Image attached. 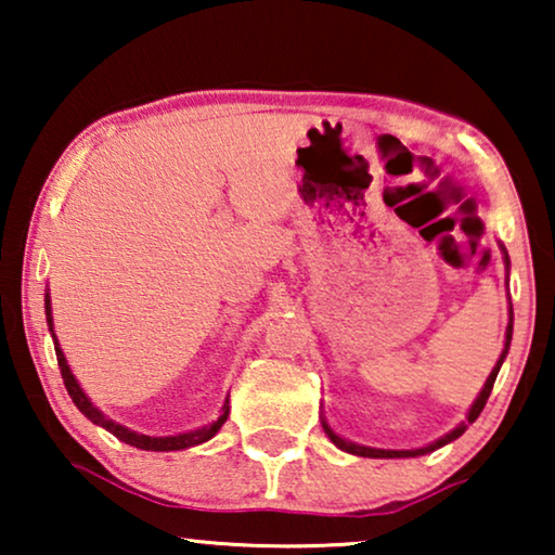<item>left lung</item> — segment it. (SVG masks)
Instances as JSON below:
<instances>
[{
  "label": "left lung",
  "mask_w": 555,
  "mask_h": 555,
  "mask_svg": "<svg viewBox=\"0 0 555 555\" xmlns=\"http://www.w3.org/2000/svg\"><path fill=\"white\" fill-rule=\"evenodd\" d=\"M505 264H511V260H507V253H505ZM511 338H513V310H511V323H507V333H505V351H503V356H500V361L495 363V369H492V374L488 376V382H485L482 391H480V397H477V401L473 404V409H469V414H467V424H473V422L477 420V416H480V412L485 409V404H488L490 391H492V384H495L498 371H500V366H503L507 348H511ZM467 424H460V427H457V429H452L450 435H444L442 439H437L435 444L422 447V450H374V447H361V444L346 442V439H340L338 435H333V429H331L328 424H325V422H323V429H325V435L331 437V442L338 447V450L351 452V454H359V457H420V454L435 452V450H439V447H444L447 442H452V439H457V437L462 435V431L467 429Z\"/></svg>",
  "instance_id": "left-lung-1"
}]
</instances>
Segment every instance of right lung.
Instances as JSON below:
<instances>
[{"label":"right lung","mask_w":555,"mask_h":555,"mask_svg":"<svg viewBox=\"0 0 555 555\" xmlns=\"http://www.w3.org/2000/svg\"><path fill=\"white\" fill-rule=\"evenodd\" d=\"M44 313H48V325L52 331V315H50V295L48 300H44ZM52 338H55V333H52ZM55 353H57V366H60V374H63V382H65V389L70 393V399L75 401V406L80 409L82 414L88 416L90 422L98 424V427L108 429L111 435H116L120 442L131 444V447H139V450H151V452H171V450H186V447H194V444H202L211 439L219 431V427L227 422V416H230V406H222V416L215 424H209V427H202L196 431H186V435H177V437H149V435H135V431L120 427V424L105 420V416L98 412V409L90 404V399L82 393V389L75 382V376L70 374V369H67V361L63 351H60V346H55Z\"/></svg>","instance_id":"right-lung-1"}]
</instances>
